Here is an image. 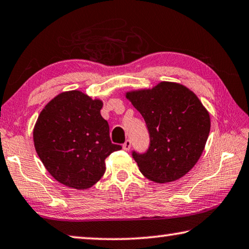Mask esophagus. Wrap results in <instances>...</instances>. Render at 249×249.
<instances>
[{"label": "esophagus", "mask_w": 249, "mask_h": 249, "mask_svg": "<svg viewBox=\"0 0 249 249\" xmlns=\"http://www.w3.org/2000/svg\"><path fill=\"white\" fill-rule=\"evenodd\" d=\"M130 148H131V140H125L124 143L122 144V149L125 150V151H129Z\"/></svg>", "instance_id": "34e87169"}]
</instances>
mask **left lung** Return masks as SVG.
<instances>
[{"label":"left lung","mask_w":249,"mask_h":249,"mask_svg":"<svg viewBox=\"0 0 249 249\" xmlns=\"http://www.w3.org/2000/svg\"><path fill=\"white\" fill-rule=\"evenodd\" d=\"M150 134L143 154L132 152L140 172L157 183L184 177L196 164L211 129L210 113L197 96L178 83L161 81L151 89L125 93Z\"/></svg>","instance_id":"obj_1"}]
</instances>
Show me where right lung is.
Wrapping results in <instances>:
<instances>
[{
    "mask_svg": "<svg viewBox=\"0 0 249 249\" xmlns=\"http://www.w3.org/2000/svg\"><path fill=\"white\" fill-rule=\"evenodd\" d=\"M103 101L79 90L64 91L45 106L33 130L35 150L56 181L86 190L100 180L105 160L121 145L111 143L100 115Z\"/></svg>",
    "mask_w": 249,
    "mask_h": 249,
    "instance_id": "1",
    "label": "right lung"
}]
</instances>
